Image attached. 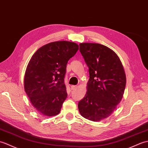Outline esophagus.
<instances>
[{"label":"esophagus","instance_id":"1","mask_svg":"<svg viewBox=\"0 0 148 148\" xmlns=\"http://www.w3.org/2000/svg\"><path fill=\"white\" fill-rule=\"evenodd\" d=\"M77 87H78L77 85H72V86L71 87V90H75V89H76Z\"/></svg>","mask_w":148,"mask_h":148}]
</instances>
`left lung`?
Segmentation results:
<instances>
[{"label": "left lung", "instance_id": "left-lung-1", "mask_svg": "<svg viewBox=\"0 0 148 148\" xmlns=\"http://www.w3.org/2000/svg\"><path fill=\"white\" fill-rule=\"evenodd\" d=\"M80 52L88 68L85 97L78 102L81 115L93 121L109 116L120 103L126 85L123 65L116 54L99 44L82 43Z\"/></svg>", "mask_w": 148, "mask_h": 148}]
</instances>
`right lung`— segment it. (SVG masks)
<instances>
[{"label":"right lung","instance_id":"right-lung-1","mask_svg":"<svg viewBox=\"0 0 148 148\" xmlns=\"http://www.w3.org/2000/svg\"><path fill=\"white\" fill-rule=\"evenodd\" d=\"M78 48L74 42H54L32 56L26 70L25 90L39 113L52 116L60 112L68 96L64 84L66 64Z\"/></svg>","mask_w":148,"mask_h":148}]
</instances>
